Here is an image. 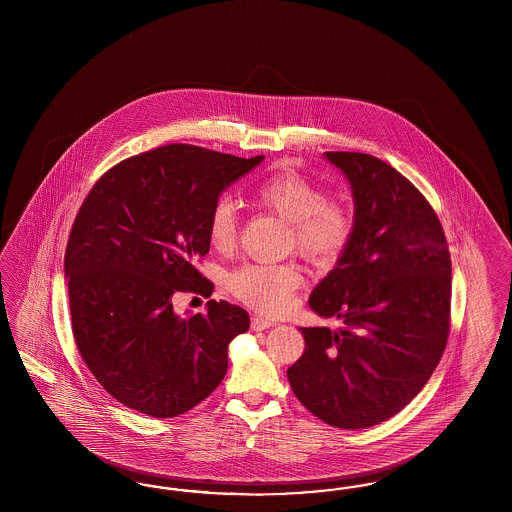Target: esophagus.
<instances>
[{
  "mask_svg": "<svg viewBox=\"0 0 512 512\" xmlns=\"http://www.w3.org/2000/svg\"><path fill=\"white\" fill-rule=\"evenodd\" d=\"M270 326H274V321L264 319L261 315H253V317H251V328H253L255 332H261V330H266V328H270Z\"/></svg>",
  "mask_w": 512,
  "mask_h": 512,
  "instance_id": "1",
  "label": "esophagus"
}]
</instances>
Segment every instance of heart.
Masks as SVG:
<instances>
[{
	"label": "heart",
	"mask_w": 512,
	"mask_h": 512,
	"mask_svg": "<svg viewBox=\"0 0 512 512\" xmlns=\"http://www.w3.org/2000/svg\"><path fill=\"white\" fill-rule=\"evenodd\" d=\"M266 212L289 221V246L317 264L338 261L349 248L357 217L347 202L328 199L310 178L281 171L264 178L251 193ZM238 217L229 199H219L208 214V240L217 251H229L236 242ZM302 270L295 263L244 264L229 276V291L253 310L279 315L291 308L302 285Z\"/></svg>",
	"instance_id": "1"
}]
</instances>
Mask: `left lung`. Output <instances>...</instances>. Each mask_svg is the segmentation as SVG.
<instances>
[{
	"mask_svg": "<svg viewBox=\"0 0 512 512\" xmlns=\"http://www.w3.org/2000/svg\"><path fill=\"white\" fill-rule=\"evenodd\" d=\"M351 184L357 227L310 308L343 326L300 328L287 370L300 403L343 430L370 428L411 402L439 364L450 328V253L439 217L385 161L326 152Z\"/></svg>",
	"mask_w": 512,
	"mask_h": 512,
	"instance_id": "8db88e82",
	"label": "left lung"
}]
</instances>
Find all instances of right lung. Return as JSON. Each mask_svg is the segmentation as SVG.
<instances>
[{
    "instance_id": "right-lung-1",
    "label": "right lung",
    "mask_w": 512,
    "mask_h": 512,
    "mask_svg": "<svg viewBox=\"0 0 512 512\" xmlns=\"http://www.w3.org/2000/svg\"><path fill=\"white\" fill-rule=\"evenodd\" d=\"M263 159L167 144L112 167L82 202L63 263L73 336L93 377L125 407L171 419L223 381L248 311L208 300L206 313L180 317L172 296L212 295L214 283L195 268L210 249L208 214Z\"/></svg>"
}]
</instances>
